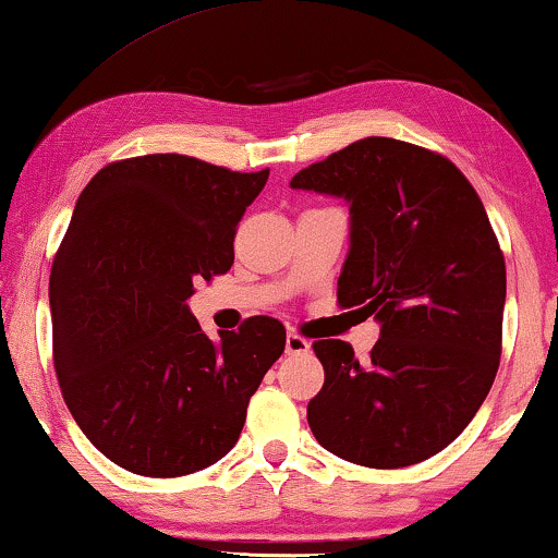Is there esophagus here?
I'll return each mask as SVG.
<instances>
[{
    "instance_id": "esophagus-1",
    "label": "esophagus",
    "mask_w": 558,
    "mask_h": 558,
    "mask_svg": "<svg viewBox=\"0 0 558 558\" xmlns=\"http://www.w3.org/2000/svg\"><path fill=\"white\" fill-rule=\"evenodd\" d=\"M287 353H289V355H304V353H310V340L302 338L300 332L289 330V335H287Z\"/></svg>"
}]
</instances>
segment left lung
<instances>
[{
	"label": "left lung",
	"instance_id": "8db88e82",
	"mask_svg": "<svg viewBox=\"0 0 558 558\" xmlns=\"http://www.w3.org/2000/svg\"><path fill=\"white\" fill-rule=\"evenodd\" d=\"M292 187L350 203L338 304L380 323L363 363L345 340L312 342L325 368L312 434L363 468L429 460L472 422L500 365L506 258L483 201L452 159L388 136L332 151Z\"/></svg>",
	"mask_w": 558,
	"mask_h": 558
}]
</instances>
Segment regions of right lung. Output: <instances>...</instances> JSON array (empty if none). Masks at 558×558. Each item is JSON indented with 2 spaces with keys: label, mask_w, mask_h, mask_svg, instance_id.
<instances>
[{
  "label": "right lung",
  "mask_w": 558,
  "mask_h": 558,
  "mask_svg": "<svg viewBox=\"0 0 558 558\" xmlns=\"http://www.w3.org/2000/svg\"><path fill=\"white\" fill-rule=\"evenodd\" d=\"M269 170L187 155L98 170L50 271L52 363L81 432L119 468L178 477L239 441L251 396L279 361V319L248 317L213 342L187 300L231 269L243 213Z\"/></svg>",
  "instance_id": "add662e5"
}]
</instances>
